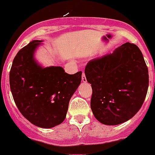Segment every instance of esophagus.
<instances>
[{"label":"esophagus","mask_w":155,"mask_h":155,"mask_svg":"<svg viewBox=\"0 0 155 155\" xmlns=\"http://www.w3.org/2000/svg\"><path fill=\"white\" fill-rule=\"evenodd\" d=\"M81 79H82V81H83V82H86V81H87V78H86V77H85L84 72H82V78H81Z\"/></svg>","instance_id":"esophagus-1"}]
</instances>
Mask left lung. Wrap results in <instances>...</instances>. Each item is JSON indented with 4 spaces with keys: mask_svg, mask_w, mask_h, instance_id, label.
Segmentation results:
<instances>
[{
    "mask_svg": "<svg viewBox=\"0 0 155 155\" xmlns=\"http://www.w3.org/2000/svg\"><path fill=\"white\" fill-rule=\"evenodd\" d=\"M91 84V107L98 121L117 125L134 117L146 97L148 69L142 53L127 43L112 54L94 58L84 69Z\"/></svg>",
    "mask_w": 155,
    "mask_h": 155,
    "instance_id": "1",
    "label": "left lung"
}]
</instances>
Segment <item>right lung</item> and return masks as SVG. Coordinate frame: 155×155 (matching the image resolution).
<instances>
[{
	"label": "right lung",
	"mask_w": 155,
	"mask_h": 155,
	"mask_svg": "<svg viewBox=\"0 0 155 155\" xmlns=\"http://www.w3.org/2000/svg\"><path fill=\"white\" fill-rule=\"evenodd\" d=\"M40 42H30L17 54L10 71V87L22 115L38 127L51 128L64 120L82 72L69 74L61 67L38 65L34 53Z\"/></svg>",
	"instance_id": "1"
}]
</instances>
